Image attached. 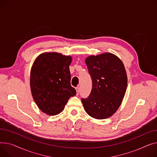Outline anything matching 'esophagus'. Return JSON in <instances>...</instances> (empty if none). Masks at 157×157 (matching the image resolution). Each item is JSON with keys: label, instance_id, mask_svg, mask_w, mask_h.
<instances>
[{"label": "esophagus", "instance_id": "obj_1", "mask_svg": "<svg viewBox=\"0 0 157 157\" xmlns=\"http://www.w3.org/2000/svg\"><path fill=\"white\" fill-rule=\"evenodd\" d=\"M76 90H77V95H78L79 94V91H80V89H79L78 87H76Z\"/></svg>", "mask_w": 157, "mask_h": 157}]
</instances>
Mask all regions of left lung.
Instances as JSON below:
<instances>
[{
    "mask_svg": "<svg viewBox=\"0 0 157 157\" xmlns=\"http://www.w3.org/2000/svg\"><path fill=\"white\" fill-rule=\"evenodd\" d=\"M93 88L87 98H82L87 113L97 119L113 115L124 97L127 77L122 61L111 53L86 58Z\"/></svg>",
    "mask_w": 157,
    "mask_h": 157,
    "instance_id": "8db88e82",
    "label": "left lung"
}]
</instances>
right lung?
<instances>
[{
  "label": "right lung",
  "instance_id": "1",
  "mask_svg": "<svg viewBox=\"0 0 157 157\" xmlns=\"http://www.w3.org/2000/svg\"><path fill=\"white\" fill-rule=\"evenodd\" d=\"M71 57L58 52L40 54L33 64L30 88L39 109L49 115L60 113L68 100L76 94L70 84Z\"/></svg>",
  "mask_w": 157,
  "mask_h": 157
}]
</instances>
